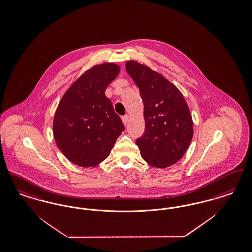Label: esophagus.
Listing matches in <instances>:
<instances>
[{
	"label": "esophagus",
	"mask_w": 252,
	"mask_h": 252,
	"mask_svg": "<svg viewBox=\"0 0 252 252\" xmlns=\"http://www.w3.org/2000/svg\"><path fill=\"white\" fill-rule=\"evenodd\" d=\"M122 121H123L125 126H126L127 123H128V115H124V116H122Z\"/></svg>",
	"instance_id": "esophagus-1"
}]
</instances>
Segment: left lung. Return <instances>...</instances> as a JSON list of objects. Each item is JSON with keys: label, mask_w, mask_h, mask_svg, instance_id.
<instances>
[{"label": "left lung", "mask_w": 252, "mask_h": 252, "mask_svg": "<svg viewBox=\"0 0 252 252\" xmlns=\"http://www.w3.org/2000/svg\"><path fill=\"white\" fill-rule=\"evenodd\" d=\"M126 69L140 89L144 105L145 131L136 140L141 158L156 168L181 159L193 137V122L181 92L161 74L135 61Z\"/></svg>", "instance_id": "left-lung-1"}]
</instances>
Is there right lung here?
I'll return each instance as SVG.
<instances>
[{
	"instance_id": "right-lung-1",
	"label": "right lung",
	"mask_w": 252,
	"mask_h": 252,
	"mask_svg": "<svg viewBox=\"0 0 252 252\" xmlns=\"http://www.w3.org/2000/svg\"><path fill=\"white\" fill-rule=\"evenodd\" d=\"M120 67L111 63L83 73L62 97L53 119L55 142L72 163L95 167L106 159L125 130L111 100L105 95Z\"/></svg>"
}]
</instances>
